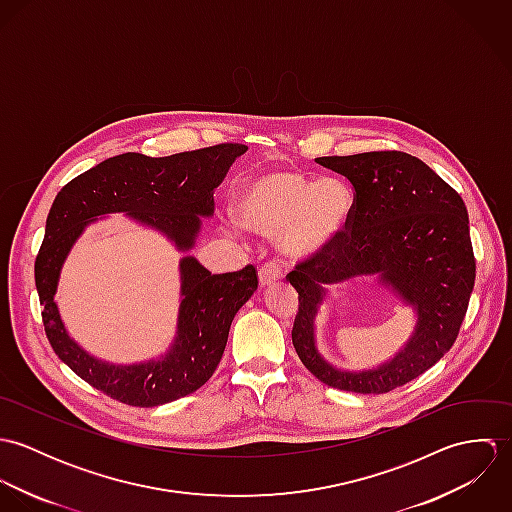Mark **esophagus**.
I'll use <instances>...</instances> for the list:
<instances>
[{"label": "esophagus", "mask_w": 512, "mask_h": 512, "mask_svg": "<svg viewBox=\"0 0 512 512\" xmlns=\"http://www.w3.org/2000/svg\"><path fill=\"white\" fill-rule=\"evenodd\" d=\"M258 280H260V286L262 288H270L274 286L278 280H280V270L276 264H266L260 268L258 272Z\"/></svg>", "instance_id": "1"}]
</instances>
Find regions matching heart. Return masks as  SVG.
Returning <instances> with one entry per match:
<instances>
[{
    "instance_id": "1",
    "label": "heart",
    "mask_w": 512,
    "mask_h": 512,
    "mask_svg": "<svg viewBox=\"0 0 512 512\" xmlns=\"http://www.w3.org/2000/svg\"><path fill=\"white\" fill-rule=\"evenodd\" d=\"M355 209L351 189L335 177L309 179L290 169H266L244 179L232 201L236 222L262 238H276L282 258L307 264L345 234Z\"/></svg>"
}]
</instances>
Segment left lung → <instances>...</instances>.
<instances>
[{"label":"left lung","instance_id":"8db88e82","mask_svg":"<svg viewBox=\"0 0 512 512\" xmlns=\"http://www.w3.org/2000/svg\"><path fill=\"white\" fill-rule=\"evenodd\" d=\"M355 189L349 234L319 260L288 274L299 293L295 353L323 384L384 394L418 378L451 349L475 284V258L463 199L422 159L404 151L317 157ZM392 292L415 313V327L390 359L363 371L329 364L316 347V317L339 283ZM339 292V288L335 290Z\"/></svg>","mask_w":512,"mask_h":512}]
</instances>
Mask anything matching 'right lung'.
Here are the masks:
<instances>
[{
    "instance_id": "add662e5",
    "label": "right lung",
    "mask_w": 512,
    "mask_h": 512,
    "mask_svg": "<svg viewBox=\"0 0 512 512\" xmlns=\"http://www.w3.org/2000/svg\"><path fill=\"white\" fill-rule=\"evenodd\" d=\"M246 146L222 144L169 157L122 153L78 175L53 201L35 262V286L53 351L74 372L114 400L161 406L201 388L219 366L238 309L258 288L254 266L211 274L189 252L215 213L213 191ZM122 212L171 241L180 261V309L168 351L130 366L88 354L68 333L54 299L62 266L75 240L94 221Z\"/></svg>"
}]
</instances>
